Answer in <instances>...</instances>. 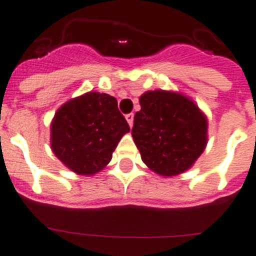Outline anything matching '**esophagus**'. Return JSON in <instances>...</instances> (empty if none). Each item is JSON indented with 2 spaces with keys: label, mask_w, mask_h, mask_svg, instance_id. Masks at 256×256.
<instances>
[{
  "label": "esophagus",
  "mask_w": 256,
  "mask_h": 256,
  "mask_svg": "<svg viewBox=\"0 0 256 256\" xmlns=\"http://www.w3.org/2000/svg\"><path fill=\"white\" fill-rule=\"evenodd\" d=\"M126 120H127L128 124L132 127V126H133V120H134V114H133V113H129V114L126 116Z\"/></svg>",
  "instance_id": "34e87169"
}]
</instances>
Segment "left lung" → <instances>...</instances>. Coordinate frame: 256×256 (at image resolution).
I'll list each match as a JSON object with an SVG mask.
<instances>
[{
  "instance_id": "1",
  "label": "left lung",
  "mask_w": 256,
  "mask_h": 256,
  "mask_svg": "<svg viewBox=\"0 0 256 256\" xmlns=\"http://www.w3.org/2000/svg\"><path fill=\"white\" fill-rule=\"evenodd\" d=\"M132 136L143 163L162 176L193 166L208 143V120L193 100L173 90H146L139 98Z\"/></svg>"
}]
</instances>
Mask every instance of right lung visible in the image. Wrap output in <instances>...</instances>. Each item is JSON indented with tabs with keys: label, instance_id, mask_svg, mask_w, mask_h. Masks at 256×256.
I'll return each instance as SVG.
<instances>
[{
	"label": "right lung",
	"instance_id": "right-lung-1",
	"mask_svg": "<svg viewBox=\"0 0 256 256\" xmlns=\"http://www.w3.org/2000/svg\"><path fill=\"white\" fill-rule=\"evenodd\" d=\"M129 126L107 93L87 92L60 106L50 122V148L54 156L80 176L102 170Z\"/></svg>",
	"mask_w": 256,
	"mask_h": 256
}]
</instances>
